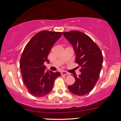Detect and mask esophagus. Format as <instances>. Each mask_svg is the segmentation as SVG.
I'll use <instances>...</instances> for the list:
<instances>
[{
    "mask_svg": "<svg viewBox=\"0 0 121 121\" xmlns=\"http://www.w3.org/2000/svg\"><path fill=\"white\" fill-rule=\"evenodd\" d=\"M61 75H69V73H67V72L66 71H61Z\"/></svg>",
    "mask_w": 121,
    "mask_h": 121,
    "instance_id": "34e87169",
    "label": "esophagus"
}]
</instances>
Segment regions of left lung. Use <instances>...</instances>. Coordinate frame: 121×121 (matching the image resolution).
Returning <instances> with one entry per match:
<instances>
[{"instance_id": "1", "label": "left lung", "mask_w": 121, "mask_h": 121, "mask_svg": "<svg viewBox=\"0 0 121 121\" xmlns=\"http://www.w3.org/2000/svg\"><path fill=\"white\" fill-rule=\"evenodd\" d=\"M64 37L73 46L76 54L75 63L81 74L74 75L75 81L68 86L74 95L82 96L91 92L99 78L103 62L102 52L88 35L77 30L63 32Z\"/></svg>"}]
</instances>
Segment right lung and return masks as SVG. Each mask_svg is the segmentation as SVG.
Segmentation results:
<instances>
[{
    "label": "right lung",
    "mask_w": 121,
    "mask_h": 121,
    "mask_svg": "<svg viewBox=\"0 0 121 121\" xmlns=\"http://www.w3.org/2000/svg\"><path fill=\"white\" fill-rule=\"evenodd\" d=\"M62 32L43 30L35 35L26 45L20 60L23 81L34 97H41L50 93L56 78L61 74L46 71L44 62L49 63L48 55Z\"/></svg>",
    "instance_id": "add662e5"
}]
</instances>
